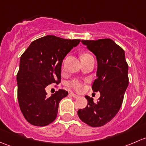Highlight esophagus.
<instances>
[{"mask_svg":"<svg viewBox=\"0 0 146 146\" xmlns=\"http://www.w3.org/2000/svg\"><path fill=\"white\" fill-rule=\"evenodd\" d=\"M70 95H71V96L73 97V98H76V99H77V98H80V96H79V95H76V94L73 93V92H71V93H70Z\"/></svg>","mask_w":146,"mask_h":146,"instance_id":"34e87169","label":"esophagus"}]
</instances>
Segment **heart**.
<instances>
[{
	"instance_id": "heart-1",
	"label": "heart",
	"mask_w": 146,
	"mask_h": 146,
	"mask_svg": "<svg viewBox=\"0 0 146 146\" xmlns=\"http://www.w3.org/2000/svg\"><path fill=\"white\" fill-rule=\"evenodd\" d=\"M90 56V54L85 53V54H83L81 56V58H83V57L85 56ZM68 87L73 88V90L78 91V92H80V91L82 90V89H83V84H82L80 80H78V79H75V80L70 81L68 83Z\"/></svg>"
}]
</instances>
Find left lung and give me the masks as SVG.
<instances>
[{"label":"left lung","mask_w":146,"mask_h":146,"mask_svg":"<svg viewBox=\"0 0 146 146\" xmlns=\"http://www.w3.org/2000/svg\"><path fill=\"white\" fill-rule=\"evenodd\" d=\"M82 43L96 56L97 78L92 84L93 92H100L99 100L85 97L88 105L78 111L82 121L92 127L104 126L118 113L129 85L128 64L125 52L111 39L82 40Z\"/></svg>","instance_id":"obj_1"}]
</instances>
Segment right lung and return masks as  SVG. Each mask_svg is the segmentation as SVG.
Wrapping results in <instances>:
<instances>
[{"mask_svg":"<svg viewBox=\"0 0 146 146\" xmlns=\"http://www.w3.org/2000/svg\"><path fill=\"white\" fill-rule=\"evenodd\" d=\"M80 42L47 35L33 41L21 56L17 74V99L29 123L44 126L56 118L58 104L68 92L60 89L48 98L45 88L61 82L63 59Z\"/></svg>","mask_w":146,"mask_h":146,"instance_id":"1","label":"right lung"}]
</instances>
